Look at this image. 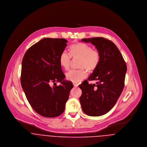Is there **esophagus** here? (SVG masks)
<instances>
[{"label":"esophagus","mask_w":147,"mask_h":147,"mask_svg":"<svg viewBox=\"0 0 147 147\" xmlns=\"http://www.w3.org/2000/svg\"><path fill=\"white\" fill-rule=\"evenodd\" d=\"M73 86H74V87H78V84L76 83V82H73Z\"/></svg>","instance_id":"esophagus-1"}]
</instances>
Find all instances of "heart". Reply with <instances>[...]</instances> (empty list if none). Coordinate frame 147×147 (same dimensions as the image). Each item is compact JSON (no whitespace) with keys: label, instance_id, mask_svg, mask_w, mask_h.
<instances>
[{"label":"heart","instance_id":"1","mask_svg":"<svg viewBox=\"0 0 147 147\" xmlns=\"http://www.w3.org/2000/svg\"><path fill=\"white\" fill-rule=\"evenodd\" d=\"M70 53L66 51H63L59 56V63L62 68L67 70L69 68L71 56L80 57L79 67H82L78 70H70L66 73V79L73 82L78 83L86 78L87 73L84 67L88 71H93L98 67L100 60V53L96 50L84 43H77L70 47Z\"/></svg>","mask_w":147,"mask_h":147}]
</instances>
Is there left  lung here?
I'll return each mask as SVG.
<instances>
[{
	"label": "left lung",
	"mask_w": 147,
	"mask_h": 147,
	"mask_svg": "<svg viewBox=\"0 0 147 147\" xmlns=\"http://www.w3.org/2000/svg\"><path fill=\"white\" fill-rule=\"evenodd\" d=\"M85 42H91L100 55L99 63L88 77L95 80L90 84L84 81L79 86L82 90L80 101L82 111L91 116H99L107 113L115 106L124 86L127 66L116 45L102 37L84 38Z\"/></svg>",
	"instance_id": "left-lung-1"
}]
</instances>
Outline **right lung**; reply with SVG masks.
<instances>
[{
	"mask_svg": "<svg viewBox=\"0 0 147 147\" xmlns=\"http://www.w3.org/2000/svg\"><path fill=\"white\" fill-rule=\"evenodd\" d=\"M67 42L63 38H44L27 51L22 60L23 90L33 109L46 117H57L64 112L73 87L71 81L64 80L59 63V56ZM55 82L61 84L55 85Z\"/></svg>",
	"mask_w": 147,
	"mask_h": 147,
	"instance_id": "add662e5",
	"label": "right lung"
}]
</instances>
